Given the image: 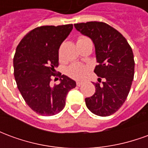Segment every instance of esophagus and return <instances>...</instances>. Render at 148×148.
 I'll use <instances>...</instances> for the list:
<instances>
[{"label":"esophagus","instance_id":"34e87169","mask_svg":"<svg viewBox=\"0 0 148 148\" xmlns=\"http://www.w3.org/2000/svg\"><path fill=\"white\" fill-rule=\"evenodd\" d=\"M76 84H77V86H81L82 85V82H79V81H77V82H76Z\"/></svg>","mask_w":148,"mask_h":148}]
</instances>
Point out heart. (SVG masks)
<instances>
[{
    "label": "heart",
    "mask_w": 148,
    "mask_h": 148,
    "mask_svg": "<svg viewBox=\"0 0 148 148\" xmlns=\"http://www.w3.org/2000/svg\"><path fill=\"white\" fill-rule=\"evenodd\" d=\"M86 39L85 37H79L77 39V41H81L83 39ZM89 71V68L86 66L81 63H74V64L71 65L66 70V73L67 74L72 78L74 79H82L85 77V75Z\"/></svg>",
    "instance_id": "obj_1"
}]
</instances>
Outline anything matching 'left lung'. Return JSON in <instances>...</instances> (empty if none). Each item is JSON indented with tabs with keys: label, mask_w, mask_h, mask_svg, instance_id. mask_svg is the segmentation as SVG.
<instances>
[{
	"label": "left lung",
	"mask_w": 148,
	"mask_h": 148,
	"mask_svg": "<svg viewBox=\"0 0 148 148\" xmlns=\"http://www.w3.org/2000/svg\"><path fill=\"white\" fill-rule=\"evenodd\" d=\"M80 33L92 39L98 65L94 73L104 78L102 84L93 83L95 93L86 97V105L93 114L108 116L124 104L134 78L135 62L132 50L122 35L109 24L91 21L75 24Z\"/></svg>",
	"instance_id": "left-lung-1"
}]
</instances>
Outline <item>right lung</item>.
<instances>
[{
	"mask_svg": "<svg viewBox=\"0 0 148 148\" xmlns=\"http://www.w3.org/2000/svg\"><path fill=\"white\" fill-rule=\"evenodd\" d=\"M73 29V24L41 26L29 32L18 44L14 58V77L27 105L42 116H53L66 105L68 92L76 82L60 74V83L51 86L58 66V50Z\"/></svg>",
	"mask_w": 148,
	"mask_h": 148,
	"instance_id": "1",
	"label": "right lung"
}]
</instances>
